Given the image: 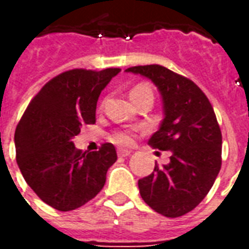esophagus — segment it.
I'll return each instance as SVG.
<instances>
[{
    "mask_svg": "<svg viewBox=\"0 0 249 249\" xmlns=\"http://www.w3.org/2000/svg\"><path fill=\"white\" fill-rule=\"evenodd\" d=\"M130 153H132V151H129V149H124V148H119V149H117V155H119V157H126L129 156Z\"/></svg>",
    "mask_w": 249,
    "mask_h": 249,
    "instance_id": "34e87169",
    "label": "esophagus"
}]
</instances>
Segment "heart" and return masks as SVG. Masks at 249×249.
Segmentation results:
<instances>
[{
	"mask_svg": "<svg viewBox=\"0 0 249 249\" xmlns=\"http://www.w3.org/2000/svg\"><path fill=\"white\" fill-rule=\"evenodd\" d=\"M144 94H152L151 88L146 87V85H137L132 90H130V98L139 97V96H144ZM112 141H114L116 144H120V145H128L132 142V135L130 132H126V130H120V132H114L113 135L110 136Z\"/></svg>",
	"mask_w": 249,
	"mask_h": 249,
	"instance_id": "1",
	"label": "heart"
}]
</instances>
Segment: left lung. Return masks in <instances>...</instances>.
I'll list each match as a JSON object with an SVG mask.
<instances>
[{
  "instance_id": "left-lung-1",
  "label": "left lung",
  "mask_w": 249,
  "mask_h": 249,
  "mask_svg": "<svg viewBox=\"0 0 249 249\" xmlns=\"http://www.w3.org/2000/svg\"><path fill=\"white\" fill-rule=\"evenodd\" d=\"M125 71L149 78L162 100L160 128L148 144L169 151V162L139 180L142 200L157 213L178 217L203 201L221 168V132L213 108L189 78L161 65L132 66Z\"/></svg>"
}]
</instances>
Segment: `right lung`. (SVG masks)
Masks as SVG:
<instances>
[{
    "instance_id": "1",
    "label": "right lung",
    "mask_w": 249,
    "mask_h": 249,
    "mask_svg": "<svg viewBox=\"0 0 249 249\" xmlns=\"http://www.w3.org/2000/svg\"><path fill=\"white\" fill-rule=\"evenodd\" d=\"M121 69H71L45 84L19 120L16 159L25 181L54 209L80 208L103 189L116 160L113 144L96 152L76 149L71 139L84 124L96 123L101 90Z\"/></svg>"
}]
</instances>
